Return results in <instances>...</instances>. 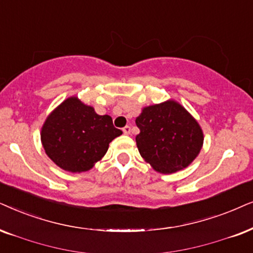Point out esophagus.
Returning <instances> with one entry per match:
<instances>
[{
    "label": "esophagus",
    "mask_w": 253,
    "mask_h": 253,
    "mask_svg": "<svg viewBox=\"0 0 253 253\" xmlns=\"http://www.w3.org/2000/svg\"><path fill=\"white\" fill-rule=\"evenodd\" d=\"M123 132H124V134H126V135H128V134H130V127L125 126L123 128Z\"/></svg>",
    "instance_id": "34e87169"
}]
</instances>
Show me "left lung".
Listing matches in <instances>:
<instances>
[{"label":"left lung","mask_w":253,"mask_h":253,"mask_svg":"<svg viewBox=\"0 0 253 253\" xmlns=\"http://www.w3.org/2000/svg\"><path fill=\"white\" fill-rule=\"evenodd\" d=\"M135 123L140 129L135 137L140 155L158 172L184 169L203 147L199 124L174 100L144 107Z\"/></svg>","instance_id":"obj_1"}]
</instances>
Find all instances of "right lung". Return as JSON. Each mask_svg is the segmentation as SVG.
Masks as SVG:
<instances>
[{
  "mask_svg": "<svg viewBox=\"0 0 253 253\" xmlns=\"http://www.w3.org/2000/svg\"><path fill=\"white\" fill-rule=\"evenodd\" d=\"M121 134L110 116H99L93 107L70 97L46 119L42 142L56 166L70 172H83L95 166L111 141Z\"/></svg>",
  "mask_w": 253,
  "mask_h": 253,
  "instance_id": "1",
  "label": "right lung"
}]
</instances>
